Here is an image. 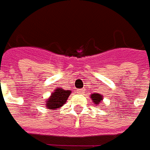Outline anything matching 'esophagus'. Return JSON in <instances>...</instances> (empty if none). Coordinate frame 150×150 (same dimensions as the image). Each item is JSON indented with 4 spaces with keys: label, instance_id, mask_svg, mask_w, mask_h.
I'll list each match as a JSON object with an SVG mask.
<instances>
[{
    "label": "esophagus",
    "instance_id": "1",
    "mask_svg": "<svg viewBox=\"0 0 150 150\" xmlns=\"http://www.w3.org/2000/svg\"><path fill=\"white\" fill-rule=\"evenodd\" d=\"M83 89H77V92L78 93V94H81V93H83Z\"/></svg>",
    "mask_w": 150,
    "mask_h": 150
}]
</instances>
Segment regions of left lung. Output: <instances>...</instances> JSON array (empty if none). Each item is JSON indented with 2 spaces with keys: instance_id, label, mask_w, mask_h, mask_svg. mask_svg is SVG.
Masks as SVG:
<instances>
[{
  "instance_id": "left-lung-1",
  "label": "left lung",
  "mask_w": 150,
  "mask_h": 150,
  "mask_svg": "<svg viewBox=\"0 0 150 150\" xmlns=\"http://www.w3.org/2000/svg\"><path fill=\"white\" fill-rule=\"evenodd\" d=\"M91 98L92 99L93 102L95 104H99L101 101H102V96L100 94H97V93H95V94H91Z\"/></svg>"
}]
</instances>
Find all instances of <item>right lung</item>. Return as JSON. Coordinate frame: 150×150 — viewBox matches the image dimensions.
<instances>
[{"label":"right lung","instance_id":"obj_1","mask_svg":"<svg viewBox=\"0 0 150 150\" xmlns=\"http://www.w3.org/2000/svg\"><path fill=\"white\" fill-rule=\"evenodd\" d=\"M70 94L71 91L69 90H63V88L56 89L46 101V106L50 110L58 109L67 101Z\"/></svg>","mask_w":150,"mask_h":150}]
</instances>
